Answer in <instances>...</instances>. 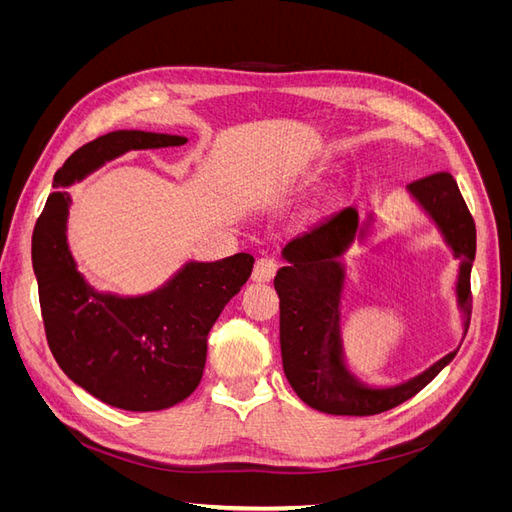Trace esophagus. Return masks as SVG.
I'll use <instances>...</instances> for the list:
<instances>
[{
  "label": "esophagus",
  "mask_w": 512,
  "mask_h": 512,
  "mask_svg": "<svg viewBox=\"0 0 512 512\" xmlns=\"http://www.w3.org/2000/svg\"><path fill=\"white\" fill-rule=\"evenodd\" d=\"M275 271H277V262L271 260V258H258L256 260V267H254V273H252V280L262 284V282H271L275 277Z\"/></svg>",
  "instance_id": "obj_1"
}]
</instances>
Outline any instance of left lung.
Instances as JSON below:
<instances>
[{
	"mask_svg": "<svg viewBox=\"0 0 512 512\" xmlns=\"http://www.w3.org/2000/svg\"><path fill=\"white\" fill-rule=\"evenodd\" d=\"M427 218L436 224L448 250L459 258L455 297L461 312V342L470 327V273L476 256V226L459 185L448 173L414 181L406 188ZM376 213L361 220L354 207H344L294 237L282 256L286 267L275 275L280 294V344L290 386L307 406L327 414L369 416L404 404L455 359V350L404 382L376 386L350 367L344 344L342 299L348 265L342 254L365 243L374 232Z\"/></svg>",
	"mask_w": 512,
	"mask_h": 512,
	"instance_id": "1",
	"label": "left lung"
}]
</instances>
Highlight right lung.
I'll use <instances>...</instances> for the list:
<instances>
[{"mask_svg":"<svg viewBox=\"0 0 512 512\" xmlns=\"http://www.w3.org/2000/svg\"><path fill=\"white\" fill-rule=\"evenodd\" d=\"M185 136L117 130L76 149L53 177L32 237L46 339L64 374L104 404L156 412L200 384L207 335L254 269V256L188 260L145 294H117L87 282L70 252L72 196L64 188L134 149L179 147Z\"/></svg>","mask_w":512,"mask_h":512,"instance_id":"right-lung-1","label":"right lung"}]
</instances>
